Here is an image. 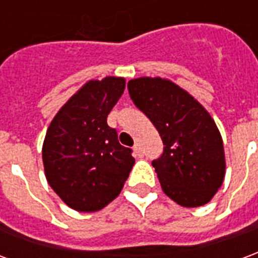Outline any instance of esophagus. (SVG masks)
<instances>
[{"label":"esophagus","instance_id":"1","mask_svg":"<svg viewBox=\"0 0 258 258\" xmlns=\"http://www.w3.org/2000/svg\"><path fill=\"white\" fill-rule=\"evenodd\" d=\"M134 152H135V155H137V156H140V157L144 156V151H142V146H141L140 144H135Z\"/></svg>","mask_w":258,"mask_h":258}]
</instances>
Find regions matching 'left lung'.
<instances>
[{
	"label": "left lung",
	"mask_w": 258,
	"mask_h": 258,
	"mask_svg": "<svg viewBox=\"0 0 258 258\" xmlns=\"http://www.w3.org/2000/svg\"><path fill=\"white\" fill-rule=\"evenodd\" d=\"M127 88L162 137L163 153L152 166L164 194L184 207L210 202L225 175L224 145L210 114L168 80L141 77L128 81Z\"/></svg>",
	"instance_id": "8db88e82"
}]
</instances>
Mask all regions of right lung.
Returning a JSON list of instances; mask_svg holds the SVG:
<instances>
[{
    "label": "right lung",
    "mask_w": 258,
    "mask_h": 258,
    "mask_svg": "<svg viewBox=\"0 0 258 258\" xmlns=\"http://www.w3.org/2000/svg\"><path fill=\"white\" fill-rule=\"evenodd\" d=\"M125 88L121 77L88 81L74 94L45 135L42 162L48 184L77 211H96L121 192L134 166L133 151L120 145L107 114Z\"/></svg>",
    "instance_id": "obj_1"
}]
</instances>
